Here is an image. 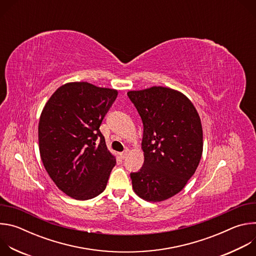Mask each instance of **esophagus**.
I'll return each instance as SVG.
<instances>
[{
	"label": "esophagus",
	"instance_id": "obj_1",
	"mask_svg": "<svg viewBox=\"0 0 256 256\" xmlns=\"http://www.w3.org/2000/svg\"><path fill=\"white\" fill-rule=\"evenodd\" d=\"M128 153H130V150H128V149H126L122 153H120V158H122V159H126V158L128 157Z\"/></svg>",
	"mask_w": 256,
	"mask_h": 256
}]
</instances>
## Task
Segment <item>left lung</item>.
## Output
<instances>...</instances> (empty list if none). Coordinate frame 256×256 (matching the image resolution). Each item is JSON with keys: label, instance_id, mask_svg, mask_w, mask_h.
<instances>
[{"label": "left lung", "instance_id": "8db88e82", "mask_svg": "<svg viewBox=\"0 0 256 256\" xmlns=\"http://www.w3.org/2000/svg\"><path fill=\"white\" fill-rule=\"evenodd\" d=\"M142 118L144 165L130 173L134 192L159 202L184 190L202 154V128L192 102L177 90L153 86L128 91Z\"/></svg>", "mask_w": 256, "mask_h": 256}]
</instances>
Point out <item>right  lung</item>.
I'll list each match as a JSON object with an SVG mask.
<instances>
[{
  "instance_id": "obj_1",
  "label": "right lung",
  "mask_w": 256,
  "mask_h": 256,
  "mask_svg": "<svg viewBox=\"0 0 256 256\" xmlns=\"http://www.w3.org/2000/svg\"><path fill=\"white\" fill-rule=\"evenodd\" d=\"M116 97V89L70 82L58 88L42 109L40 158L54 184L72 198L100 194L116 164L99 130Z\"/></svg>"
}]
</instances>
